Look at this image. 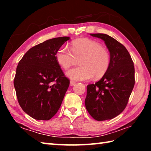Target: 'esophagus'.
I'll use <instances>...</instances> for the list:
<instances>
[{
  "instance_id": "1",
  "label": "esophagus",
  "mask_w": 151,
  "mask_h": 151,
  "mask_svg": "<svg viewBox=\"0 0 151 151\" xmlns=\"http://www.w3.org/2000/svg\"><path fill=\"white\" fill-rule=\"evenodd\" d=\"M76 84V83L75 81H70V86H74Z\"/></svg>"
}]
</instances>
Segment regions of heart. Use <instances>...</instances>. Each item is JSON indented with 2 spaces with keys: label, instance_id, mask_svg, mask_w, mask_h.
Listing matches in <instances>:
<instances>
[{
  "label": "heart",
  "instance_id": "b5f03b06",
  "mask_svg": "<svg viewBox=\"0 0 151 151\" xmlns=\"http://www.w3.org/2000/svg\"><path fill=\"white\" fill-rule=\"evenodd\" d=\"M55 59L63 69L69 68L76 59H80L78 67L66 73V76L73 81H88L93 76L99 78L108 70L111 57L109 51L99 42L89 39H79L71 44V51L66 47L58 48Z\"/></svg>",
  "mask_w": 151,
  "mask_h": 151
}]
</instances>
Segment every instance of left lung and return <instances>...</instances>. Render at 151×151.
<instances>
[{"label": "left lung", "mask_w": 151, "mask_h": 151, "mask_svg": "<svg viewBox=\"0 0 151 151\" xmlns=\"http://www.w3.org/2000/svg\"><path fill=\"white\" fill-rule=\"evenodd\" d=\"M92 37L103 40L108 48L111 63L100 81L87 86L86 109L98 121L112 119L124 111L134 85V67L127 48L108 35Z\"/></svg>", "instance_id": "1"}]
</instances>
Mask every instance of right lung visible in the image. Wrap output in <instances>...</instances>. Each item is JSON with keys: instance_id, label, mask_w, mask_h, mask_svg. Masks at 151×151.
<instances>
[{"instance_id": "1", "label": "right lung", "mask_w": 151, "mask_h": 151, "mask_svg": "<svg viewBox=\"0 0 151 151\" xmlns=\"http://www.w3.org/2000/svg\"><path fill=\"white\" fill-rule=\"evenodd\" d=\"M70 37L51 39L25 53L17 66L14 86L22 109L32 118L50 120L62 104L70 81L55 59V53Z\"/></svg>"}]
</instances>
